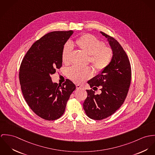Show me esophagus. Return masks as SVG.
Segmentation results:
<instances>
[{
	"mask_svg": "<svg viewBox=\"0 0 155 155\" xmlns=\"http://www.w3.org/2000/svg\"><path fill=\"white\" fill-rule=\"evenodd\" d=\"M76 88H77V89H84V88L82 86H80L79 84L76 85Z\"/></svg>",
	"mask_w": 155,
	"mask_h": 155,
	"instance_id": "esophagus-1",
	"label": "esophagus"
}]
</instances>
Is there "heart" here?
I'll list each match as a JSON object with an SVG mask.
<instances>
[{"label": "heart", "instance_id": "heart-1", "mask_svg": "<svg viewBox=\"0 0 155 155\" xmlns=\"http://www.w3.org/2000/svg\"><path fill=\"white\" fill-rule=\"evenodd\" d=\"M75 44L80 50L89 55L88 61L97 72H103L110 64L114 56L112 49L106 46L103 41L94 35L90 34L83 35L76 40ZM72 50V48L69 43L64 46L61 58L64 64L69 63ZM93 75V70L90 67L83 68L73 66L68 70V78L78 84L84 83Z\"/></svg>", "mask_w": 155, "mask_h": 155}]
</instances>
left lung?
<instances>
[{
	"mask_svg": "<svg viewBox=\"0 0 155 155\" xmlns=\"http://www.w3.org/2000/svg\"><path fill=\"white\" fill-rule=\"evenodd\" d=\"M107 38L114 52L109 66L88 81L93 89L86 90L87 97L83 103L86 115L91 119L102 120L114 114L124 103L131 84V68L127 54L120 44L112 37L101 31ZM100 87L101 93L96 95Z\"/></svg>",
	"mask_w": 155,
	"mask_h": 155,
	"instance_id": "obj_1",
	"label": "left lung"
}]
</instances>
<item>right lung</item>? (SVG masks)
<instances>
[{
	"mask_svg": "<svg viewBox=\"0 0 155 155\" xmlns=\"http://www.w3.org/2000/svg\"><path fill=\"white\" fill-rule=\"evenodd\" d=\"M73 31H52L37 40L24 56L19 72L23 96L40 118L56 120L64 113L75 85L68 79L62 85L52 82L51 75L62 67L63 47Z\"/></svg>",
	"mask_w": 155,
	"mask_h": 155,
	"instance_id": "obj_1",
	"label": "right lung"
}]
</instances>
